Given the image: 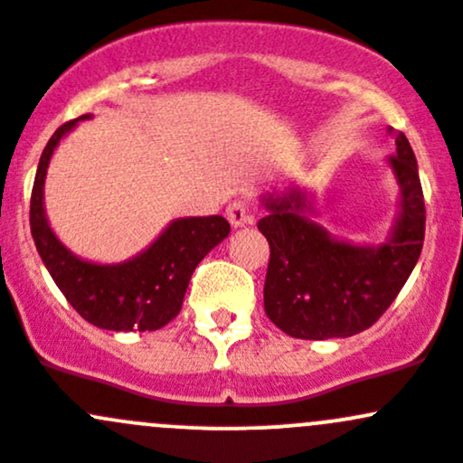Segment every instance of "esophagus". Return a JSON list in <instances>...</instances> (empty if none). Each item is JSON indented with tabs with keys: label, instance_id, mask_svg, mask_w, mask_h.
Returning <instances> with one entry per match:
<instances>
[{
	"label": "esophagus",
	"instance_id": "34e87169",
	"mask_svg": "<svg viewBox=\"0 0 463 463\" xmlns=\"http://www.w3.org/2000/svg\"><path fill=\"white\" fill-rule=\"evenodd\" d=\"M227 221L232 222V227H245L254 222V213H251L250 203L245 200H233V203L227 207Z\"/></svg>",
	"mask_w": 463,
	"mask_h": 463
}]
</instances>
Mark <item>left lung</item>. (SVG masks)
<instances>
[{
	"instance_id": "obj_1",
	"label": "left lung",
	"mask_w": 463,
	"mask_h": 463,
	"mask_svg": "<svg viewBox=\"0 0 463 463\" xmlns=\"http://www.w3.org/2000/svg\"><path fill=\"white\" fill-rule=\"evenodd\" d=\"M392 133V128H390ZM388 165L399 184V213L381 245L338 241L309 218L301 187L260 196L259 230L269 242L265 314L294 338H345L368 330L397 298L417 265L426 233L421 180L408 137L394 133Z\"/></svg>"
}]
</instances>
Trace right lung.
Here are the masks:
<instances>
[{
	"mask_svg": "<svg viewBox=\"0 0 463 463\" xmlns=\"http://www.w3.org/2000/svg\"><path fill=\"white\" fill-rule=\"evenodd\" d=\"M89 118L61 125L42 151L31 196L33 241L66 301L95 327L113 332L160 330L178 317L194 269L230 236V222L222 216L175 218L145 251L125 263H90L66 250L46 218V169L61 137Z\"/></svg>",
	"mask_w": 463,
	"mask_h": 463,
	"instance_id": "obj_1",
	"label": "right lung"
}]
</instances>
